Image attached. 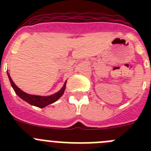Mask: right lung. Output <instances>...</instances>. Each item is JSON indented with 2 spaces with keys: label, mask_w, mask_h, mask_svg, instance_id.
<instances>
[{
  "label": "right lung",
  "mask_w": 151,
  "mask_h": 151,
  "mask_svg": "<svg viewBox=\"0 0 151 151\" xmlns=\"http://www.w3.org/2000/svg\"><path fill=\"white\" fill-rule=\"evenodd\" d=\"M7 75L8 77H9V79H10V84H11L13 90L15 91L16 94H17L19 97H20V98H22V100H24V101H26L27 103L30 104L31 105L38 106V107L40 108L45 107V106H47V105L50 104H53V103L55 102L56 101H57V100L59 99L60 97L63 94L64 90L66 88V82H65V85H63V87L61 88V90L60 91L56 93L55 94L49 96V97H41V96L31 95V94H26V93H25V92H23L22 90H20V89L19 88L17 85L14 84V82H13L11 77L10 76V75H9L8 73Z\"/></svg>",
  "instance_id": "1"
}]
</instances>
